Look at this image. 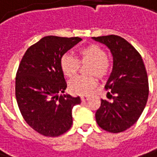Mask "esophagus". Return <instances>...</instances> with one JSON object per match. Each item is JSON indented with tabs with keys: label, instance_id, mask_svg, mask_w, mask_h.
Segmentation results:
<instances>
[{
	"label": "esophagus",
	"instance_id": "obj_1",
	"mask_svg": "<svg viewBox=\"0 0 157 157\" xmlns=\"http://www.w3.org/2000/svg\"><path fill=\"white\" fill-rule=\"evenodd\" d=\"M81 100H82V101H87V100H88V97H87V96H81Z\"/></svg>",
	"mask_w": 157,
	"mask_h": 157
}]
</instances>
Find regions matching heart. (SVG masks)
<instances>
[{
  "instance_id": "heart-1",
  "label": "heart",
  "mask_w": 157,
  "mask_h": 157,
  "mask_svg": "<svg viewBox=\"0 0 157 157\" xmlns=\"http://www.w3.org/2000/svg\"><path fill=\"white\" fill-rule=\"evenodd\" d=\"M79 63L82 64L90 63V66L87 70V74L96 75L98 78L105 77L109 71L110 63L106 58V52L97 44H89L80 50L78 52V60L69 53L64 54L60 61L62 72L66 77H74L78 72L80 67ZM96 80L93 76H78L70 81L69 89L75 94L87 95L91 94L93 89L96 87Z\"/></svg>"
}]
</instances>
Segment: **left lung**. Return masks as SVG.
Masks as SVG:
<instances>
[{"label":"left lung","mask_w":157,"mask_h":157,"mask_svg":"<svg viewBox=\"0 0 157 157\" xmlns=\"http://www.w3.org/2000/svg\"><path fill=\"white\" fill-rule=\"evenodd\" d=\"M113 56V70L105 84L113 102L101 100L95 118L99 126L118 133L132 126L141 116L149 96V82L142 56L130 43L116 35L94 37Z\"/></svg>","instance_id":"left-lung-1"}]
</instances>
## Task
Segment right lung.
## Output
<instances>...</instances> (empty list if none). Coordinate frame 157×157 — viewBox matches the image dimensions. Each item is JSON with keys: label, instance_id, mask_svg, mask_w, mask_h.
Returning <instances> with one entry per match:
<instances>
[{"label": "right lung", "instance_id": "add662e5", "mask_svg": "<svg viewBox=\"0 0 157 157\" xmlns=\"http://www.w3.org/2000/svg\"><path fill=\"white\" fill-rule=\"evenodd\" d=\"M82 39L46 36L27 49L15 78V96L20 113L34 131L57 137L72 125V109L79 96L63 94L67 87L60 67L62 56Z\"/></svg>", "mask_w": 157, "mask_h": 157}]
</instances>
